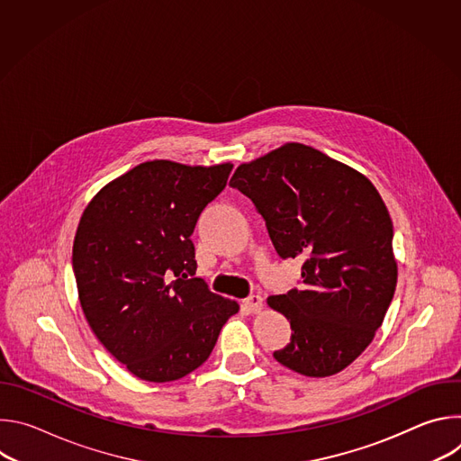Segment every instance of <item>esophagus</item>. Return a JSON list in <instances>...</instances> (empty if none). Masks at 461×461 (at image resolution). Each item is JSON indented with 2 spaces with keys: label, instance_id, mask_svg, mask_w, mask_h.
Here are the masks:
<instances>
[{
  "label": "esophagus",
  "instance_id": "34e87169",
  "mask_svg": "<svg viewBox=\"0 0 461 461\" xmlns=\"http://www.w3.org/2000/svg\"><path fill=\"white\" fill-rule=\"evenodd\" d=\"M244 306L249 313H258L262 310V297L260 295H249L248 299H244Z\"/></svg>",
  "mask_w": 461,
  "mask_h": 461
}]
</instances>
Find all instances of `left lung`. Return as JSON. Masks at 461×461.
<instances>
[{"label": "left lung", "instance_id": "8db88e82", "mask_svg": "<svg viewBox=\"0 0 461 461\" xmlns=\"http://www.w3.org/2000/svg\"><path fill=\"white\" fill-rule=\"evenodd\" d=\"M230 184L249 196L283 258H303V286L270 295L292 326L274 352L286 368L326 377L372 343L398 283L392 221L374 184L297 142L240 164Z\"/></svg>", "mask_w": 461, "mask_h": 461}]
</instances>
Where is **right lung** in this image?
<instances>
[{
  "label": "right lung",
  "instance_id": "right-lung-1",
  "mask_svg": "<svg viewBox=\"0 0 461 461\" xmlns=\"http://www.w3.org/2000/svg\"><path fill=\"white\" fill-rule=\"evenodd\" d=\"M233 164L151 160L104 185L84 210L73 270L86 319L125 368L175 381L212 354L237 301L193 277L191 233Z\"/></svg>",
  "mask_w": 461,
  "mask_h": 461
}]
</instances>
